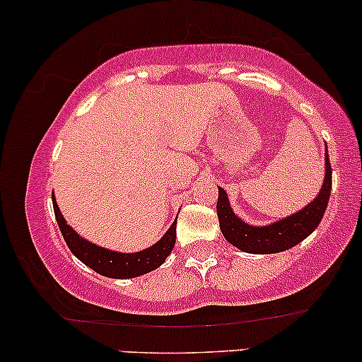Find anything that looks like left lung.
Segmentation results:
<instances>
[{"label": "left lung", "instance_id": "1", "mask_svg": "<svg viewBox=\"0 0 362 362\" xmlns=\"http://www.w3.org/2000/svg\"><path fill=\"white\" fill-rule=\"evenodd\" d=\"M325 182L318 197L311 204H308L300 213L281 219V221L269 224V226H250L243 223L242 219L231 211L228 202L226 192L219 187L218 195V211L219 228L224 238L233 247L248 253H276L284 252L294 245L301 243L310 233H313L315 228L322 221L325 214L328 199L332 190V167L328 160V153L325 156Z\"/></svg>", "mask_w": 362, "mask_h": 362}]
</instances>
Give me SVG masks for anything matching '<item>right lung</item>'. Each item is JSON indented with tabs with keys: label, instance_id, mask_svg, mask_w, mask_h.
Listing matches in <instances>:
<instances>
[{
	"label": "right lung",
	"instance_id": "right-lung-1",
	"mask_svg": "<svg viewBox=\"0 0 362 362\" xmlns=\"http://www.w3.org/2000/svg\"><path fill=\"white\" fill-rule=\"evenodd\" d=\"M54 214H56L57 224L62 236H64L66 245L69 247L74 255L80 259L83 264L88 265L95 272L102 274L105 277H114V279H129V277H138L148 274L163 264L170 252L175 247L177 240V219L168 231L165 233L160 242L146 248V250L138 253H119L107 250V248L97 247V245L86 242L76 231L66 223L62 218L59 207L56 204V199L52 201Z\"/></svg>",
	"mask_w": 362,
	"mask_h": 362
}]
</instances>
